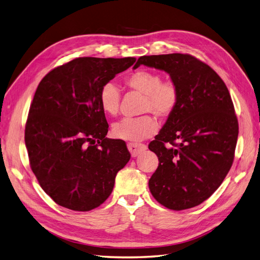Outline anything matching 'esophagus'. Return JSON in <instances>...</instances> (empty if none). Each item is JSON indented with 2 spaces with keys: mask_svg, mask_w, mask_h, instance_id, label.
<instances>
[{
  "mask_svg": "<svg viewBox=\"0 0 260 260\" xmlns=\"http://www.w3.org/2000/svg\"><path fill=\"white\" fill-rule=\"evenodd\" d=\"M128 149L131 153L132 157H137L139 154L142 153L146 149V146L144 144H138V143H128Z\"/></svg>",
  "mask_w": 260,
  "mask_h": 260,
  "instance_id": "esophagus-1",
  "label": "esophagus"
}]
</instances>
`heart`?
I'll return each mask as SVG.
<instances>
[{
    "mask_svg": "<svg viewBox=\"0 0 260 260\" xmlns=\"http://www.w3.org/2000/svg\"><path fill=\"white\" fill-rule=\"evenodd\" d=\"M124 84L130 90L143 94L140 113H149L160 120H166L176 112L180 103V91L176 82L162 81L161 75L153 70L141 69L124 78ZM100 105L109 116L119 112L120 92L112 82H106L99 94ZM157 121L151 115L128 118L113 125V133L118 139L140 142L154 136Z\"/></svg>",
    "mask_w": 260,
    "mask_h": 260,
    "instance_id": "obj_1",
    "label": "heart"
}]
</instances>
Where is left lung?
Listing matches in <instances>:
<instances>
[{"instance_id":"8db88e82","label":"left lung","mask_w":260,"mask_h":260,"mask_svg":"<svg viewBox=\"0 0 260 260\" xmlns=\"http://www.w3.org/2000/svg\"><path fill=\"white\" fill-rule=\"evenodd\" d=\"M140 65L166 72L180 91L176 112L148 144L159 161L149 191L169 209L195 207L222 183L234 159L239 123L229 90L188 54L141 56L133 68Z\"/></svg>"}]
</instances>
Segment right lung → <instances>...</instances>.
I'll return each instance as SVG.
<instances>
[{
    "label": "right lung",
    "instance_id": "obj_1",
    "mask_svg": "<svg viewBox=\"0 0 260 260\" xmlns=\"http://www.w3.org/2000/svg\"><path fill=\"white\" fill-rule=\"evenodd\" d=\"M135 61V57L75 58L39 83L25 143L39 183L59 206L76 211L99 207L111 195L117 172L129 161L123 141L105 138L108 123L99 94L104 83Z\"/></svg>",
    "mask_w": 260,
    "mask_h": 260
}]
</instances>
